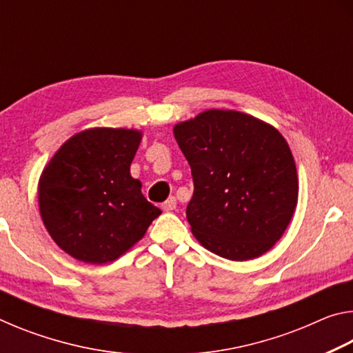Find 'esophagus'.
<instances>
[{
	"label": "esophagus",
	"mask_w": 353,
	"mask_h": 353,
	"mask_svg": "<svg viewBox=\"0 0 353 353\" xmlns=\"http://www.w3.org/2000/svg\"><path fill=\"white\" fill-rule=\"evenodd\" d=\"M176 207H177V199L174 198V196H171V198L166 199L163 204H162L163 212H172Z\"/></svg>",
	"instance_id": "obj_1"
}]
</instances>
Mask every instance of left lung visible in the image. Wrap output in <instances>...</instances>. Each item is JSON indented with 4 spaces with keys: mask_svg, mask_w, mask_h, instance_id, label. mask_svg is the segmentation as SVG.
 <instances>
[{
    "mask_svg": "<svg viewBox=\"0 0 353 353\" xmlns=\"http://www.w3.org/2000/svg\"><path fill=\"white\" fill-rule=\"evenodd\" d=\"M172 132L191 166L187 219L196 240L234 261L268 252L288 227L299 196L283 135L248 113L221 109L177 123Z\"/></svg>",
    "mask_w": 353,
    "mask_h": 353,
    "instance_id": "obj_1",
    "label": "left lung"
}]
</instances>
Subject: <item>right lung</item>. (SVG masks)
<instances>
[{"label":"right lung","instance_id":"1","mask_svg":"<svg viewBox=\"0 0 353 353\" xmlns=\"http://www.w3.org/2000/svg\"><path fill=\"white\" fill-rule=\"evenodd\" d=\"M141 137L137 129H85L65 141L41 171V221L73 259L88 265L119 259L162 213L130 176Z\"/></svg>","mask_w":353,"mask_h":353}]
</instances>
